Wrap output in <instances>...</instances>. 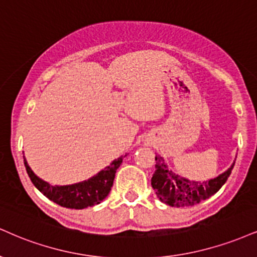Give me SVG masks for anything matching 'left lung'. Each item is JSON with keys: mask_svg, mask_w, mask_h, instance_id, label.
<instances>
[{"mask_svg": "<svg viewBox=\"0 0 257 257\" xmlns=\"http://www.w3.org/2000/svg\"><path fill=\"white\" fill-rule=\"evenodd\" d=\"M233 165L218 177L200 183L169 171L162 157L156 156V171L151 184L162 202L172 207H190L214 195L230 177Z\"/></svg>", "mask_w": 257, "mask_h": 257, "instance_id": "8db88e82", "label": "left lung"}]
</instances>
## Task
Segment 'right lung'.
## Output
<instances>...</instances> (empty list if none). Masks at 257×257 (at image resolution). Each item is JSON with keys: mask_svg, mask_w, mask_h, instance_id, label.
Returning a JSON list of instances; mask_svg holds the SVG:
<instances>
[{"mask_svg": "<svg viewBox=\"0 0 257 257\" xmlns=\"http://www.w3.org/2000/svg\"><path fill=\"white\" fill-rule=\"evenodd\" d=\"M124 157L122 156L118 159H115L103 171H100L98 175L87 179V181L72 185H62V187L50 185L42 181L33 174L26 160H24V163L31 181L43 195H45L49 200L54 201L57 205L66 207V208L82 209L86 207L98 205L109 195L111 187L113 184V179H115L116 170L119 168Z\"/></svg>", "mask_w": 257, "mask_h": 257, "instance_id": "1", "label": "right lung"}]
</instances>
